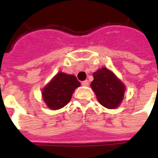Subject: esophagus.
Instances as JSON below:
<instances>
[{"instance_id":"esophagus-1","label":"esophagus","mask_w":158,"mask_h":158,"mask_svg":"<svg viewBox=\"0 0 158 158\" xmlns=\"http://www.w3.org/2000/svg\"><path fill=\"white\" fill-rule=\"evenodd\" d=\"M82 85L83 86H88L89 85V81H88V80H85V81H83Z\"/></svg>"}]
</instances>
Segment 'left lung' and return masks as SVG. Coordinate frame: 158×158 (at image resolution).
<instances>
[{
  "label": "left lung",
  "mask_w": 158,
  "mask_h": 158,
  "mask_svg": "<svg viewBox=\"0 0 158 158\" xmlns=\"http://www.w3.org/2000/svg\"><path fill=\"white\" fill-rule=\"evenodd\" d=\"M90 87L101 105L108 109H114L123 100L126 87L124 84L111 70L103 67L93 73Z\"/></svg>",
  "instance_id": "left-lung-1"
}]
</instances>
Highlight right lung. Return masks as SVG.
Returning a JSON list of instances; mask_svg holds the SVG:
<instances>
[{"label": "right lung", "instance_id": "obj_1", "mask_svg": "<svg viewBox=\"0 0 158 158\" xmlns=\"http://www.w3.org/2000/svg\"><path fill=\"white\" fill-rule=\"evenodd\" d=\"M79 86L75 76L59 72L42 89V99L51 110L61 109L70 102L73 93Z\"/></svg>", "mask_w": 158, "mask_h": 158}]
</instances>
